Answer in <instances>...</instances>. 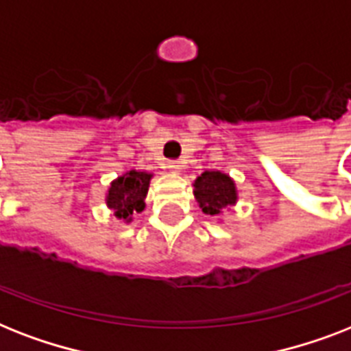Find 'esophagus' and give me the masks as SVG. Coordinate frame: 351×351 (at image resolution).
<instances>
[{"mask_svg":"<svg viewBox=\"0 0 351 351\" xmlns=\"http://www.w3.org/2000/svg\"><path fill=\"white\" fill-rule=\"evenodd\" d=\"M168 168L172 170V172H181L183 170V165H181V161H168Z\"/></svg>","mask_w":351,"mask_h":351,"instance_id":"obj_1","label":"esophagus"}]
</instances>
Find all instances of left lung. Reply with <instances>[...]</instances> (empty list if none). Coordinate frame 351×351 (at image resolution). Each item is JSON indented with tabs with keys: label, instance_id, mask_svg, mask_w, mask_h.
I'll list each match as a JSON object with an SVG mask.
<instances>
[{
	"label": "left lung",
	"instance_id": "left-lung-1",
	"mask_svg": "<svg viewBox=\"0 0 351 351\" xmlns=\"http://www.w3.org/2000/svg\"><path fill=\"white\" fill-rule=\"evenodd\" d=\"M193 195L197 199L199 208L206 215H219L237 201L235 183L221 172H203L193 183Z\"/></svg>",
	"mask_w": 351,
	"mask_h": 351
}]
</instances>
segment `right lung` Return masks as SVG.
<instances>
[{
	"mask_svg": "<svg viewBox=\"0 0 351 351\" xmlns=\"http://www.w3.org/2000/svg\"><path fill=\"white\" fill-rule=\"evenodd\" d=\"M150 179L152 173L130 170L116 181H112L106 195V204L108 208L114 210L117 219L132 221V215L145 210V197H147Z\"/></svg>",
	"mask_w": 351,
	"mask_h": 351,
	"instance_id": "obj_1",
	"label": "right lung"
}]
</instances>
